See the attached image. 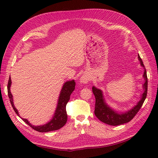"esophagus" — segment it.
<instances>
[{"label":"esophagus","instance_id":"34e87169","mask_svg":"<svg viewBox=\"0 0 158 158\" xmlns=\"http://www.w3.org/2000/svg\"><path fill=\"white\" fill-rule=\"evenodd\" d=\"M89 81V77H88L85 75L82 76L81 77V79H80V81H81V83H87Z\"/></svg>","mask_w":158,"mask_h":158}]
</instances>
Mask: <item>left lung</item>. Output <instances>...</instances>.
I'll list each match as a JSON object with an SVG mask.
<instances>
[{
  "label": "left lung",
  "mask_w": 158,
  "mask_h": 158,
  "mask_svg": "<svg viewBox=\"0 0 158 158\" xmlns=\"http://www.w3.org/2000/svg\"><path fill=\"white\" fill-rule=\"evenodd\" d=\"M138 58L140 62V64L144 67L143 62L142 59L140 58L139 55H138ZM143 77L145 79V82L143 85V88L145 89L141 99L133 109H131L128 111L123 113L119 114L114 111L113 109L106 105L105 102V100L103 99L102 92L100 89H97L95 87L92 88V92L95 96L96 98V104H95V110L94 113L97 118L99 119L103 123H105L108 125L110 126H119L121 124H123L130 122L135 116L136 115L137 113L139 111V110L141 108L142 105H143L144 101L147 97V85H148V81H147V71L145 69V72L143 74Z\"/></svg>",
  "instance_id": "8db88e82"
}]
</instances>
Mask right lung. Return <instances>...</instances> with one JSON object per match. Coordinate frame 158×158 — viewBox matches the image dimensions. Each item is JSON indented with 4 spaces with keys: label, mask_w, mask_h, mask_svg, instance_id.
Instances as JSON below:
<instances>
[{
    "label": "right lung",
    "mask_w": 158,
    "mask_h": 158,
    "mask_svg": "<svg viewBox=\"0 0 158 158\" xmlns=\"http://www.w3.org/2000/svg\"><path fill=\"white\" fill-rule=\"evenodd\" d=\"M11 84V77H9L8 85H7V92H8V96L10 100V102L11 104V106L13 107V110L15 112V113L19 116V113L18 110L15 109V107L13 105V96L11 94V92H10V87ZM75 87V82L74 80L73 81H67L63 85V88L60 92V95L59 97L58 103L57 105V108L56 110V112L54 113V116H53V119L50 121L48 123L45 124L43 126H35L31 125V123L28 122V121L26 119H22L23 122H26L28 126H31L32 129H34L36 131H38L39 132H50V131L57 130L60 128H61L64 126L65 125L67 122V113L66 110V104L68 103L69 100H70V96L72 92L74 91Z\"/></svg>",
    "instance_id": "obj_1"
}]
</instances>
